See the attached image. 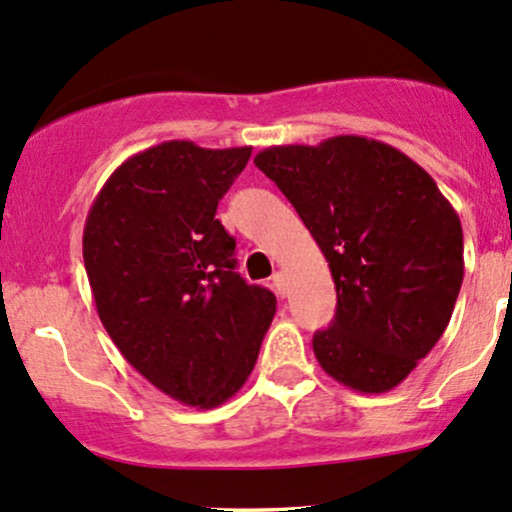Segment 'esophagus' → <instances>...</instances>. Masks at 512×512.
<instances>
[{
    "label": "esophagus",
    "mask_w": 512,
    "mask_h": 512,
    "mask_svg": "<svg viewBox=\"0 0 512 512\" xmlns=\"http://www.w3.org/2000/svg\"><path fill=\"white\" fill-rule=\"evenodd\" d=\"M273 290H275V295L278 297H285V292H287V283H285V273L283 271H275L273 273Z\"/></svg>",
    "instance_id": "esophagus-1"
}]
</instances>
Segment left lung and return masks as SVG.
Masks as SVG:
<instances>
[{"label": "left lung", "instance_id": "obj_1", "mask_svg": "<svg viewBox=\"0 0 512 512\" xmlns=\"http://www.w3.org/2000/svg\"><path fill=\"white\" fill-rule=\"evenodd\" d=\"M254 164L329 261L338 302L314 333L319 365L355 392L394 389L450 324L464 278L455 208L404 152L360 135L268 147Z\"/></svg>", "mask_w": 512, "mask_h": 512}]
</instances>
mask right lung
<instances>
[{
	"instance_id": "1",
	"label": "right lung",
	"mask_w": 512,
	"mask_h": 512,
	"mask_svg": "<svg viewBox=\"0 0 512 512\" xmlns=\"http://www.w3.org/2000/svg\"><path fill=\"white\" fill-rule=\"evenodd\" d=\"M251 147L169 140L108 176L84 225V266L103 329L159 392L198 409L249 380L275 295L234 271L217 203Z\"/></svg>"
}]
</instances>
